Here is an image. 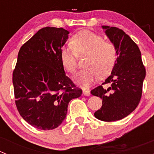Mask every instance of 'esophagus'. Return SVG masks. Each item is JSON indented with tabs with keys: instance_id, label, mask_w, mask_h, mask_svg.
<instances>
[{
	"instance_id": "esophagus-1",
	"label": "esophagus",
	"mask_w": 154,
	"mask_h": 154,
	"mask_svg": "<svg viewBox=\"0 0 154 154\" xmlns=\"http://www.w3.org/2000/svg\"><path fill=\"white\" fill-rule=\"evenodd\" d=\"M83 94H84V95H86V96H89L90 95V91L88 89H86V88H83Z\"/></svg>"
}]
</instances>
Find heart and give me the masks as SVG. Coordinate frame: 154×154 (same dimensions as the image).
Segmentation results:
<instances>
[{
  "label": "heart",
  "mask_w": 154,
  "mask_h": 154,
  "mask_svg": "<svg viewBox=\"0 0 154 154\" xmlns=\"http://www.w3.org/2000/svg\"><path fill=\"white\" fill-rule=\"evenodd\" d=\"M71 47L60 51L63 66L70 74L77 71V56L86 55L84 67L76 77V80L83 87L91 86L97 77L108 75L116 65L118 51L112 42L103 41L101 35L89 30L76 33L71 39Z\"/></svg>",
  "instance_id": "b5f03b06"
}]
</instances>
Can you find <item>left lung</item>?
<instances>
[{
  "label": "left lung",
  "instance_id": "obj_1",
  "mask_svg": "<svg viewBox=\"0 0 154 154\" xmlns=\"http://www.w3.org/2000/svg\"><path fill=\"white\" fill-rule=\"evenodd\" d=\"M102 27L117 48L118 57L111 74L91 93L102 99L101 108L94 116L103 122H115L127 117L139 105L146 71L140 50L125 32L115 27ZM107 83L110 86L103 89Z\"/></svg>",
  "mask_w": 154,
  "mask_h": 154
}]
</instances>
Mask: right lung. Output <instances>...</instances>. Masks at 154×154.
Wrapping results in <instances>:
<instances>
[{
    "instance_id": "add662e5",
    "label": "right lung",
    "mask_w": 154,
    "mask_h": 154,
    "mask_svg": "<svg viewBox=\"0 0 154 154\" xmlns=\"http://www.w3.org/2000/svg\"><path fill=\"white\" fill-rule=\"evenodd\" d=\"M68 33L63 27H44L18 52L12 73L15 105L21 117L40 130L58 127L70 100L83 92L66 75L60 60Z\"/></svg>"
}]
</instances>
